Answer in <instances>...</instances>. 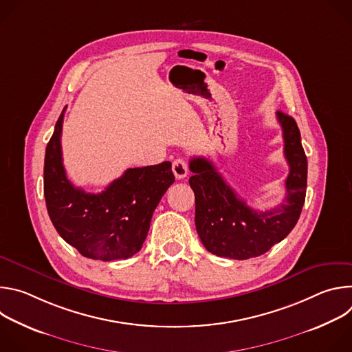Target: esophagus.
<instances>
[{
  "label": "esophagus",
  "mask_w": 352,
  "mask_h": 352,
  "mask_svg": "<svg viewBox=\"0 0 352 352\" xmlns=\"http://www.w3.org/2000/svg\"><path fill=\"white\" fill-rule=\"evenodd\" d=\"M173 173L177 179H184L188 175V163L182 159H177L173 163Z\"/></svg>",
  "instance_id": "esophagus-1"
}]
</instances>
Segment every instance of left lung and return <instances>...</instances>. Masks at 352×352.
<instances>
[{
    "mask_svg": "<svg viewBox=\"0 0 352 352\" xmlns=\"http://www.w3.org/2000/svg\"><path fill=\"white\" fill-rule=\"evenodd\" d=\"M277 121L283 129L289 173L285 179V199L272 210L249 208L210 160L193 157L189 162L193 173L189 185L195 193L196 231L213 255L238 261L261 256L283 241L299 219L307 195L308 162L295 120L277 111Z\"/></svg>",
    "mask_w": 352,
    "mask_h": 352,
    "instance_id": "left-lung-1",
    "label": "left lung"
}]
</instances>
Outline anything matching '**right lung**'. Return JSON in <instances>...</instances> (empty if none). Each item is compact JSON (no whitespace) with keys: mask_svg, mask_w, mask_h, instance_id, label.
<instances>
[{"mask_svg":"<svg viewBox=\"0 0 352 352\" xmlns=\"http://www.w3.org/2000/svg\"><path fill=\"white\" fill-rule=\"evenodd\" d=\"M64 111L45 147L48 216L63 239L85 258L128 259L140 250L155 209L175 181L171 163L128 168L103 192L87 193L74 186L65 174L61 150Z\"/></svg>","mask_w":352,"mask_h":352,"instance_id":"right-lung-1","label":"right lung"}]
</instances>
